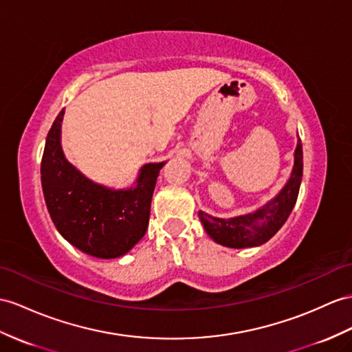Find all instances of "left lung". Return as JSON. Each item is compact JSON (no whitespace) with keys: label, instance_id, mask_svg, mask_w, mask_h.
Instances as JSON below:
<instances>
[{"label":"left lung","instance_id":"1","mask_svg":"<svg viewBox=\"0 0 352 352\" xmlns=\"http://www.w3.org/2000/svg\"><path fill=\"white\" fill-rule=\"evenodd\" d=\"M303 176V148L297 133L294 164L285 185L280 191L265 201L261 208L233 218H218L199 212L201 224L213 242L222 246L242 250L265 243L285 224L291 210L294 209Z\"/></svg>","mask_w":352,"mask_h":352}]
</instances>
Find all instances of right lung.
Returning a JSON list of instances; mask_svg holds the SVG:
<instances>
[{"instance_id": "obj_1", "label": "right lung", "mask_w": 352, "mask_h": 352, "mask_svg": "<svg viewBox=\"0 0 352 352\" xmlns=\"http://www.w3.org/2000/svg\"><path fill=\"white\" fill-rule=\"evenodd\" d=\"M64 113L63 109L49 130L41 158V188L49 215L59 234L79 251L102 260L118 258L146 233L152 194L167 161L143 164L126 188L94 182L65 158Z\"/></svg>"}]
</instances>
